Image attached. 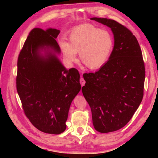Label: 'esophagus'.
<instances>
[{"label":"esophagus","instance_id":"1","mask_svg":"<svg viewBox=\"0 0 158 158\" xmlns=\"http://www.w3.org/2000/svg\"><path fill=\"white\" fill-rule=\"evenodd\" d=\"M79 81H80V84H81V86H84V84H85V80L84 79V78H82V77H81V78H80Z\"/></svg>","mask_w":158,"mask_h":158}]
</instances>
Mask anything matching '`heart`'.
<instances>
[{"instance_id":"b5f03b06","label":"heart","mask_w":158,"mask_h":158,"mask_svg":"<svg viewBox=\"0 0 158 158\" xmlns=\"http://www.w3.org/2000/svg\"><path fill=\"white\" fill-rule=\"evenodd\" d=\"M65 57L76 62L77 53L81 62L90 69H98L107 62L114 49V40L107 31L91 24L81 25L69 32V43L59 42Z\"/></svg>"}]
</instances>
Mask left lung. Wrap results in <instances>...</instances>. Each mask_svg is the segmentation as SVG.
<instances>
[{"instance_id":"8db88e82","label":"left lung","mask_w":158,"mask_h":158,"mask_svg":"<svg viewBox=\"0 0 158 158\" xmlns=\"http://www.w3.org/2000/svg\"><path fill=\"white\" fill-rule=\"evenodd\" d=\"M90 19L110 28L114 37L109 60L95 73L83 74L85 84L81 89L95 129L107 133L123 127L141 104L145 66L139 42L129 29L106 18Z\"/></svg>"}]
</instances>
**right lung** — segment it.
<instances>
[{"instance_id":"1","label":"right lung","mask_w":158,"mask_h":158,"mask_svg":"<svg viewBox=\"0 0 158 158\" xmlns=\"http://www.w3.org/2000/svg\"><path fill=\"white\" fill-rule=\"evenodd\" d=\"M59 33L33 28L17 60V90L24 114L37 129L53 135L65 130L69 106L81 90L78 70L66 69L57 57Z\"/></svg>"}]
</instances>
